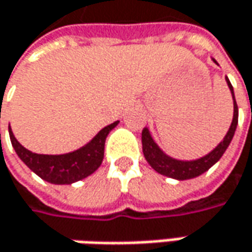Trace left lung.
<instances>
[{"mask_svg": "<svg viewBox=\"0 0 252 252\" xmlns=\"http://www.w3.org/2000/svg\"><path fill=\"white\" fill-rule=\"evenodd\" d=\"M216 63V60H213ZM226 81H227L228 88L231 91L233 95V102H234V115H233V122H231V126L228 129L227 134L224 136L223 141L219 143V146L216 149L210 151L209 154H206L205 157H200L198 160L192 161H181L175 160V158H171L169 156H167L165 153H162L160 147L156 144V141L153 140L150 131L147 127H144L141 131V143H143V154L146 157L147 162L151 165V168H154L158 174L161 175H165L169 178L179 179V181H184V179H190L195 178L202 175L203 172H206L212 165H215L220 157L224 154V151L227 150L228 144L234 136V131L237 127L238 123V108L237 103H236V98H234V91H233V85L228 81V78L226 77Z\"/></svg>", "mask_w": 252, "mask_h": 252, "instance_id": "1", "label": "left lung"}]
</instances>
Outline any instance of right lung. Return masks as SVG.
I'll return each mask as SVG.
<instances>
[{
  "label": "right lung",
  "mask_w": 252,
  "mask_h": 252,
  "mask_svg": "<svg viewBox=\"0 0 252 252\" xmlns=\"http://www.w3.org/2000/svg\"><path fill=\"white\" fill-rule=\"evenodd\" d=\"M118 123L119 122H113L112 125L103 127L88 144H85L81 149L73 153L60 154V156L36 154V153L29 151L15 139L11 127L8 129H9L12 147L16 151L18 157L24 161L36 175H39L40 178L50 184L68 185V184L87 178L88 175H91L92 172H95L99 168L103 160L106 136Z\"/></svg>",
  "instance_id": "obj_1"
}]
</instances>
